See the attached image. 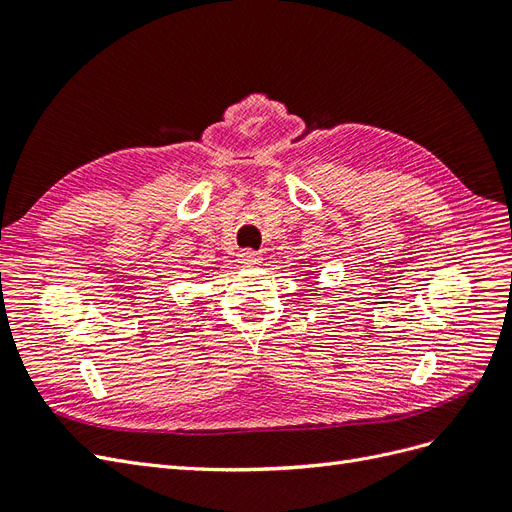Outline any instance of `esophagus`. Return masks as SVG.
Segmentation results:
<instances>
[{"label": "esophagus", "mask_w": 512, "mask_h": 512, "mask_svg": "<svg viewBox=\"0 0 512 512\" xmlns=\"http://www.w3.org/2000/svg\"><path fill=\"white\" fill-rule=\"evenodd\" d=\"M239 260L243 262V265H258V262L262 260V254L256 252V250H250V247H247V250H241V252H239Z\"/></svg>", "instance_id": "34e87169"}]
</instances>
